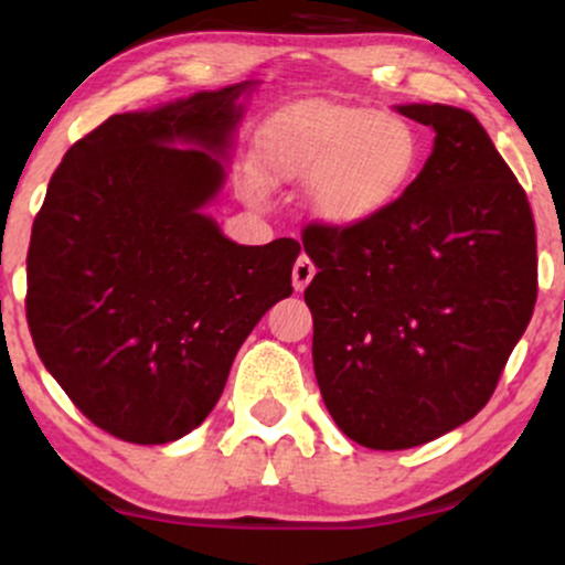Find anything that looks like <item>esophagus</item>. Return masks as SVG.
Returning a JSON list of instances; mask_svg holds the SVG:
<instances>
[{
    "label": "esophagus",
    "instance_id": "1",
    "mask_svg": "<svg viewBox=\"0 0 565 565\" xmlns=\"http://www.w3.org/2000/svg\"><path fill=\"white\" fill-rule=\"evenodd\" d=\"M313 276H316V265L310 263V257L308 255L297 257L295 268H291V284H295V289L302 291L305 287H308L310 278H313Z\"/></svg>",
    "mask_w": 565,
    "mask_h": 565
}]
</instances>
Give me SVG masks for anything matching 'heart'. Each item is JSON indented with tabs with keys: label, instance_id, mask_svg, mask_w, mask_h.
<instances>
[{
	"label": "heart",
	"instance_id": "b5f03b06",
	"mask_svg": "<svg viewBox=\"0 0 565 565\" xmlns=\"http://www.w3.org/2000/svg\"><path fill=\"white\" fill-rule=\"evenodd\" d=\"M257 164L276 183H310L316 220L355 228L408 191L423 164V140L408 121L374 108L300 103L260 129Z\"/></svg>",
	"mask_w": 565,
	"mask_h": 565
}]
</instances>
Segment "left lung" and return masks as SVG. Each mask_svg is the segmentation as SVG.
<instances>
[{"label":"left lung","mask_w":565,"mask_h":565,"mask_svg":"<svg viewBox=\"0 0 565 565\" xmlns=\"http://www.w3.org/2000/svg\"><path fill=\"white\" fill-rule=\"evenodd\" d=\"M433 153L385 215L310 223L313 369L342 433L377 451L436 440L489 404L536 302L521 183L470 111L412 103Z\"/></svg>","instance_id":"left-lung-1"}]
</instances>
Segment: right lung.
Wrapping results in <instances>:
<instances>
[{"instance_id":"1","label":"right lung","mask_w":565,"mask_h":565,"mask_svg":"<svg viewBox=\"0 0 565 565\" xmlns=\"http://www.w3.org/2000/svg\"><path fill=\"white\" fill-rule=\"evenodd\" d=\"M252 87L106 119L68 148L31 228L39 359L89 423L129 444L204 423L242 342L291 295L295 238L244 246L204 215Z\"/></svg>"}]
</instances>
